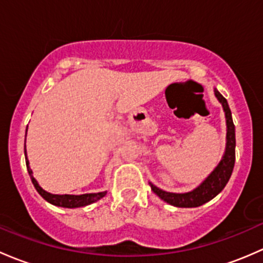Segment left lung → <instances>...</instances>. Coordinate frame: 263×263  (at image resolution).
Wrapping results in <instances>:
<instances>
[{
    "label": "left lung",
    "instance_id": "8db88e82",
    "mask_svg": "<svg viewBox=\"0 0 263 263\" xmlns=\"http://www.w3.org/2000/svg\"><path fill=\"white\" fill-rule=\"evenodd\" d=\"M215 92L216 99L220 101L223 105L224 112H226L227 119V147L226 153H224L223 158H221L220 163L216 166V168L208 176L206 180L196 187L195 190L190 192H185V194H173V192H167L158 189L154 186L153 183H149L152 190L154 194L158 195L162 200H164L168 204L178 208H196L200 205L205 204V202L210 201L214 199L216 195L219 194L226 185L228 183L229 178H231L233 168H234L235 162V128L233 124L232 112L229 109V105L227 102L226 97L220 93L218 90H214Z\"/></svg>",
    "mask_w": 263,
    "mask_h": 263
}]
</instances>
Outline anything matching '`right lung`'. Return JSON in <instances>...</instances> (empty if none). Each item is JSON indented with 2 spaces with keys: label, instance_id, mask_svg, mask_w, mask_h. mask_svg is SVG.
<instances>
[{
  "label": "right lung",
  "instance_id": "1",
  "mask_svg": "<svg viewBox=\"0 0 263 263\" xmlns=\"http://www.w3.org/2000/svg\"><path fill=\"white\" fill-rule=\"evenodd\" d=\"M25 157H26V145H25ZM26 167H28V172L30 175L31 182L34 183L36 191L47 200L50 204L57 205V206L62 208H80V206H86V205L92 204V202L97 201L99 199L104 197L106 195V191L99 192V194H83V195H54L50 192L43 190L39 186L37 181L35 180L34 176H32L31 168L29 167V161L26 158Z\"/></svg>",
  "mask_w": 263,
  "mask_h": 263
}]
</instances>
